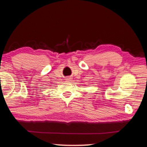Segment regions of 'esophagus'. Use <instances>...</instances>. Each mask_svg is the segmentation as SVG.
I'll use <instances>...</instances> for the list:
<instances>
[{"label":"esophagus","mask_w":147,"mask_h":147,"mask_svg":"<svg viewBox=\"0 0 147 147\" xmlns=\"http://www.w3.org/2000/svg\"><path fill=\"white\" fill-rule=\"evenodd\" d=\"M66 80H69V79H66Z\"/></svg>","instance_id":"1"}]
</instances>
